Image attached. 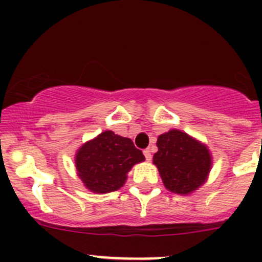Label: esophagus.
<instances>
[{"label":"esophagus","mask_w":262,"mask_h":262,"mask_svg":"<svg viewBox=\"0 0 262 262\" xmlns=\"http://www.w3.org/2000/svg\"><path fill=\"white\" fill-rule=\"evenodd\" d=\"M143 153H144V157H146V160L148 161V162H149V161L152 160V153H150V150L149 149H144Z\"/></svg>","instance_id":"1"}]
</instances>
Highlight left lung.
<instances>
[{"mask_svg": "<svg viewBox=\"0 0 262 262\" xmlns=\"http://www.w3.org/2000/svg\"><path fill=\"white\" fill-rule=\"evenodd\" d=\"M157 147L153 163L166 189L189 195L207 182L213 163L207 144L185 132L171 129L158 136Z\"/></svg>", "mask_w": 262, "mask_h": 262, "instance_id": "8db88e82", "label": "left lung"}]
</instances>
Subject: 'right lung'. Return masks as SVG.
<instances>
[{
  "instance_id": "right-lung-1",
  "label": "right lung",
  "mask_w": 262,
  "mask_h": 262,
  "mask_svg": "<svg viewBox=\"0 0 262 262\" xmlns=\"http://www.w3.org/2000/svg\"><path fill=\"white\" fill-rule=\"evenodd\" d=\"M146 160L130 138L105 130L84 142L75 156L77 176L87 190L107 194L124 186L134 165Z\"/></svg>"
}]
</instances>
